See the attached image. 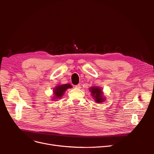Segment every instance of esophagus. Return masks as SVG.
I'll return each mask as SVG.
<instances>
[{
    "label": "esophagus",
    "instance_id": "esophagus-1",
    "mask_svg": "<svg viewBox=\"0 0 154 154\" xmlns=\"http://www.w3.org/2000/svg\"><path fill=\"white\" fill-rule=\"evenodd\" d=\"M75 87L76 88H81V86H80V84H78V85H76L75 86Z\"/></svg>",
    "mask_w": 154,
    "mask_h": 154
}]
</instances>
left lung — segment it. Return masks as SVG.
I'll return each instance as SVG.
<instances>
[{
	"mask_svg": "<svg viewBox=\"0 0 154 154\" xmlns=\"http://www.w3.org/2000/svg\"><path fill=\"white\" fill-rule=\"evenodd\" d=\"M91 95L97 103H102L106 100L103 97V92L99 87H92L90 88Z\"/></svg>",
	"mask_w": 154,
	"mask_h": 154,
	"instance_id": "obj_1",
	"label": "left lung"
}]
</instances>
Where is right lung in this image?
Returning <instances> with one entry per match:
<instances>
[{"label":"right lung","mask_w":154,"mask_h":154,"mask_svg":"<svg viewBox=\"0 0 154 154\" xmlns=\"http://www.w3.org/2000/svg\"><path fill=\"white\" fill-rule=\"evenodd\" d=\"M72 87V86L69 84L60 85L55 87L54 89V96L52 99H60L63 96L64 92L66 91L67 88H70Z\"/></svg>","instance_id":"right-lung-1"}]
</instances>
